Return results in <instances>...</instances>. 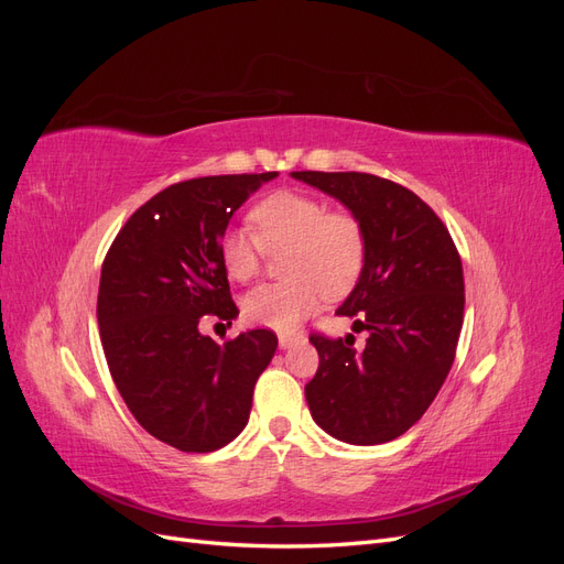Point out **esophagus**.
<instances>
[{
    "mask_svg": "<svg viewBox=\"0 0 564 564\" xmlns=\"http://www.w3.org/2000/svg\"><path fill=\"white\" fill-rule=\"evenodd\" d=\"M299 338H301V336H292V334H280V338H278V340H280V348H282V350L292 348Z\"/></svg>",
    "mask_w": 564,
    "mask_h": 564,
    "instance_id": "1",
    "label": "esophagus"
}]
</instances>
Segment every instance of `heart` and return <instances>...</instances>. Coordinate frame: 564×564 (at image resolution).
I'll use <instances>...</instances> for the list:
<instances>
[{"label": "heart", "mask_w": 564, "mask_h": 564, "mask_svg": "<svg viewBox=\"0 0 564 564\" xmlns=\"http://www.w3.org/2000/svg\"><path fill=\"white\" fill-rule=\"evenodd\" d=\"M249 230H228L218 245L220 265L230 280L247 282L261 268L265 251L284 256L282 284H261L242 301L249 322L275 332H294L324 296L348 294L365 265L367 237L360 218L329 212L319 197L278 191L251 209Z\"/></svg>", "instance_id": "b5f03b06"}]
</instances>
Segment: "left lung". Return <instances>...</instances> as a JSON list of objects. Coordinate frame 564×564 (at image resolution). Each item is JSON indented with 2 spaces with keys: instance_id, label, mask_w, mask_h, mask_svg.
Instances as JSON below:
<instances>
[{
  "instance_id": "8db88e82",
  "label": "left lung",
  "mask_w": 564,
  "mask_h": 564,
  "mask_svg": "<svg viewBox=\"0 0 564 564\" xmlns=\"http://www.w3.org/2000/svg\"><path fill=\"white\" fill-rule=\"evenodd\" d=\"M360 218L365 265L338 315L355 336L313 334L319 367L305 386L324 433L348 445H381L425 414L454 365L464 324V268L452 235L419 195L360 172H292Z\"/></svg>"
}]
</instances>
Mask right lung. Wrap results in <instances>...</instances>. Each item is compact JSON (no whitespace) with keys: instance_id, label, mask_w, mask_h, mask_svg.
Wrapping results in <instances>:
<instances>
[{"instance_id":"obj_1","label":"right lung","mask_w":564,"mask_h":564,"mask_svg":"<svg viewBox=\"0 0 564 564\" xmlns=\"http://www.w3.org/2000/svg\"><path fill=\"white\" fill-rule=\"evenodd\" d=\"M278 172L169 185L135 209L100 270L98 329L119 395L143 429L181 452H214L245 431L278 336L218 346L199 319L240 315L218 245L232 214Z\"/></svg>"}]
</instances>
